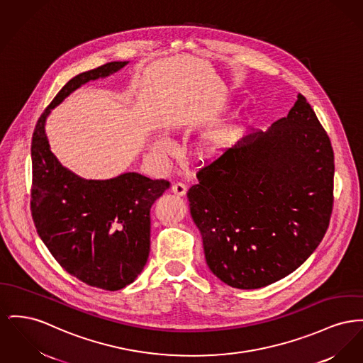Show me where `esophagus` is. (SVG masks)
I'll return each instance as SVG.
<instances>
[{
	"mask_svg": "<svg viewBox=\"0 0 363 363\" xmlns=\"http://www.w3.org/2000/svg\"><path fill=\"white\" fill-rule=\"evenodd\" d=\"M171 192L177 194V196H184L186 193V185L182 184V182H175L171 186Z\"/></svg>",
	"mask_w": 363,
	"mask_h": 363,
	"instance_id": "esophagus-1",
	"label": "esophagus"
}]
</instances>
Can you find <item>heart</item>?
<instances>
[{
    "label": "heart",
    "instance_id": "b5f03b06",
    "mask_svg": "<svg viewBox=\"0 0 363 363\" xmlns=\"http://www.w3.org/2000/svg\"><path fill=\"white\" fill-rule=\"evenodd\" d=\"M235 135V130L233 128H222V130H216L211 133L207 140H206V148L210 152H218V150H223L226 147H229L233 141V137ZM166 148V143L164 141H159L153 145L155 152H163Z\"/></svg>",
    "mask_w": 363,
    "mask_h": 363
}]
</instances>
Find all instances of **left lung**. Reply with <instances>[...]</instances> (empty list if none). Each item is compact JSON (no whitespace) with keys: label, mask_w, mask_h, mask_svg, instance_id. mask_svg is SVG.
Returning <instances> with one entry per match:
<instances>
[{"label":"left lung","mask_w":363,"mask_h":363,"mask_svg":"<svg viewBox=\"0 0 363 363\" xmlns=\"http://www.w3.org/2000/svg\"><path fill=\"white\" fill-rule=\"evenodd\" d=\"M188 191L210 270L238 289L294 273L320 245L333 208L335 156L306 97L267 131L238 141Z\"/></svg>","instance_id":"left-lung-1"}]
</instances>
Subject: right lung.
<instances>
[{"mask_svg":"<svg viewBox=\"0 0 363 363\" xmlns=\"http://www.w3.org/2000/svg\"><path fill=\"white\" fill-rule=\"evenodd\" d=\"M128 63L111 62L69 79L40 116L31 141V215L37 232L67 273L106 291L125 288L143 272L150 256V207L170 182L138 172L84 179L52 153L45 122L79 86Z\"/></svg>","mask_w":363,"mask_h":363,"instance_id":"right-lung-1","label":"right lung"}]
</instances>
